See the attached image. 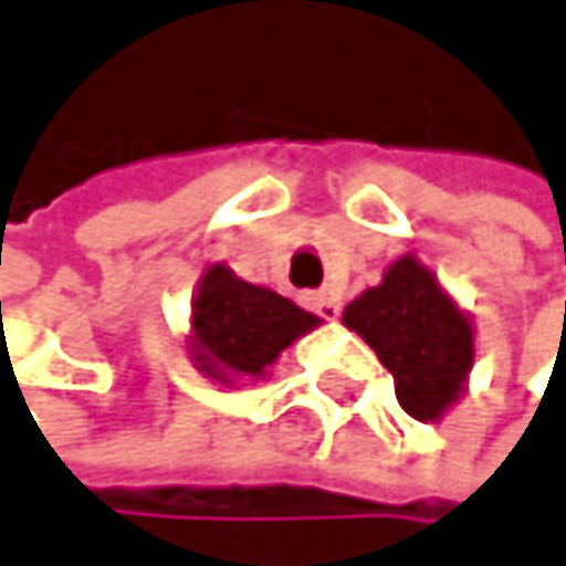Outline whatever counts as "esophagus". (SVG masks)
Returning <instances> with one entry per match:
<instances>
[{"instance_id":"1","label":"esophagus","mask_w":566,"mask_h":566,"mask_svg":"<svg viewBox=\"0 0 566 566\" xmlns=\"http://www.w3.org/2000/svg\"><path fill=\"white\" fill-rule=\"evenodd\" d=\"M308 305L322 315V318H339V295H333V292H315V295H308Z\"/></svg>"}]
</instances>
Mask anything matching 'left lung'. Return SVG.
Here are the masks:
<instances>
[{
    "label": "left lung",
    "instance_id": "left-lung-1",
    "mask_svg": "<svg viewBox=\"0 0 566 566\" xmlns=\"http://www.w3.org/2000/svg\"><path fill=\"white\" fill-rule=\"evenodd\" d=\"M343 325L394 374L397 400L415 421L438 424L465 397L475 325L418 254H400L380 285L356 295L343 312Z\"/></svg>",
    "mask_w": 566,
    "mask_h": 566
}]
</instances>
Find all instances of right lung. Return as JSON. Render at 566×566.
Listing matches in <instances>:
<instances>
[{"label":"right lung","mask_w":566,"mask_h":566,"mask_svg":"<svg viewBox=\"0 0 566 566\" xmlns=\"http://www.w3.org/2000/svg\"><path fill=\"white\" fill-rule=\"evenodd\" d=\"M318 325V315L217 261L192 292L186 353L210 384L241 387L244 380H264L277 356Z\"/></svg>","instance_id":"right-lung-1"}]
</instances>
